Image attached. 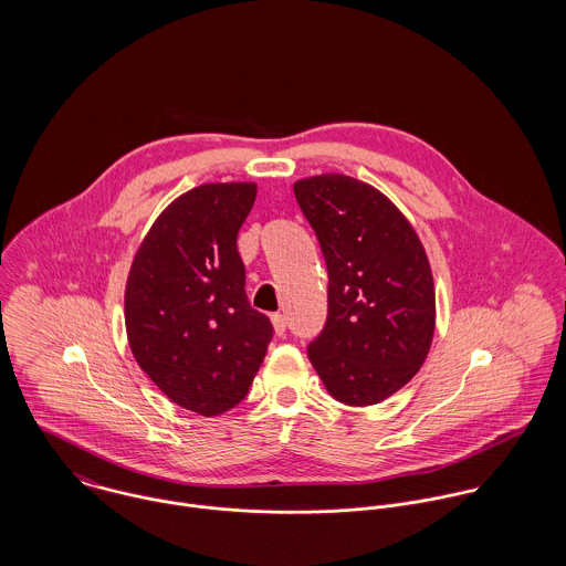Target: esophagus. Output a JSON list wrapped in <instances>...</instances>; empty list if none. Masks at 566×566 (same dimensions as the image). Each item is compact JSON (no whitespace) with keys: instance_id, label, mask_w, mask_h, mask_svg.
<instances>
[{"instance_id":"esophagus-1","label":"esophagus","mask_w":566,"mask_h":566,"mask_svg":"<svg viewBox=\"0 0 566 566\" xmlns=\"http://www.w3.org/2000/svg\"><path fill=\"white\" fill-rule=\"evenodd\" d=\"M272 324H274L276 335H285V331H287V318H285L283 314H272Z\"/></svg>"}]
</instances>
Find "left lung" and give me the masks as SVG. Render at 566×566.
Masks as SVG:
<instances>
[{
    "label": "left lung",
    "mask_w": 566,
    "mask_h": 566,
    "mask_svg": "<svg viewBox=\"0 0 566 566\" xmlns=\"http://www.w3.org/2000/svg\"><path fill=\"white\" fill-rule=\"evenodd\" d=\"M294 193L328 272V314L310 359L335 401L381 403L418 373L433 339L424 248L392 200L357 178L312 176Z\"/></svg>",
    "instance_id": "obj_1"
}]
</instances>
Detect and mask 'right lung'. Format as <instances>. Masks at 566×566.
<instances>
[{"label": "right lung", "instance_id": "1", "mask_svg": "<svg viewBox=\"0 0 566 566\" xmlns=\"http://www.w3.org/2000/svg\"><path fill=\"white\" fill-rule=\"evenodd\" d=\"M254 182H211L178 196L139 245L124 296L130 350L171 403L202 416L229 411L272 339L250 307L238 233Z\"/></svg>", "mask_w": 566, "mask_h": 566}]
</instances>
